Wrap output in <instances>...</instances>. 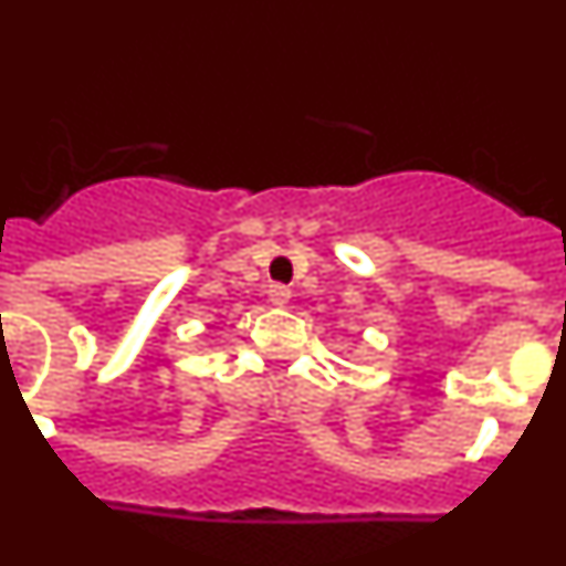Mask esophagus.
I'll use <instances>...</instances> for the list:
<instances>
[{
  "label": "esophagus",
  "instance_id": "obj_1",
  "mask_svg": "<svg viewBox=\"0 0 566 566\" xmlns=\"http://www.w3.org/2000/svg\"><path fill=\"white\" fill-rule=\"evenodd\" d=\"M269 300H272L274 306H286L289 300H292V292H289V286H283V283H272V286H269Z\"/></svg>",
  "mask_w": 566,
  "mask_h": 566
}]
</instances>
